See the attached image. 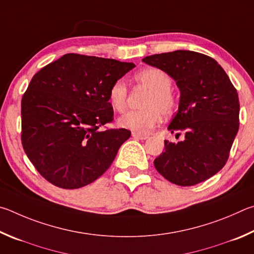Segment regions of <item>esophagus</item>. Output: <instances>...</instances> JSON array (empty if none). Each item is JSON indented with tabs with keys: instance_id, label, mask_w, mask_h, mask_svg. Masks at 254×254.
<instances>
[{
	"instance_id": "esophagus-1",
	"label": "esophagus",
	"mask_w": 254,
	"mask_h": 254,
	"mask_svg": "<svg viewBox=\"0 0 254 254\" xmlns=\"http://www.w3.org/2000/svg\"><path fill=\"white\" fill-rule=\"evenodd\" d=\"M132 137L135 139H140V140H145L148 138V135H144V134H138V132H132Z\"/></svg>"
}]
</instances>
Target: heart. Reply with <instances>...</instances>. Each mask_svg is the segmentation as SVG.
<instances>
[{"label": "heart", "instance_id": "heart-1", "mask_svg": "<svg viewBox=\"0 0 254 254\" xmlns=\"http://www.w3.org/2000/svg\"><path fill=\"white\" fill-rule=\"evenodd\" d=\"M136 82L147 88L149 93L143 102L144 109L129 111L119 119V125L138 134H147L161 123L163 115L170 116L177 106V98L172 90L173 79L165 71L149 66L135 74ZM113 109L124 113L127 108L128 87L122 79L113 82L108 91Z\"/></svg>", "mask_w": 254, "mask_h": 254}]
</instances>
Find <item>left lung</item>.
I'll list each match as a JSON object with an SVG mask.
<instances>
[{
	"mask_svg": "<svg viewBox=\"0 0 254 254\" xmlns=\"http://www.w3.org/2000/svg\"><path fill=\"white\" fill-rule=\"evenodd\" d=\"M145 64L165 71L180 88L179 111L168 130L185 139L165 140L154 161L157 172L180 186H192L221 171L239 130L237 89L223 68L203 53L177 50L148 56Z\"/></svg>",
	"mask_w": 254,
	"mask_h": 254,
	"instance_id": "obj_1",
	"label": "left lung"
}]
</instances>
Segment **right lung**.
Returning <instances> with one entry per match:
<instances>
[{"label": "right lung", "mask_w": 254, "mask_h": 254, "mask_svg": "<svg viewBox=\"0 0 254 254\" xmlns=\"http://www.w3.org/2000/svg\"><path fill=\"white\" fill-rule=\"evenodd\" d=\"M134 66L66 53L33 75L21 101V140L30 162L48 182L79 189L110 167L131 132L100 130L114 120L108 91Z\"/></svg>", "instance_id": "add662e5"}]
</instances>
